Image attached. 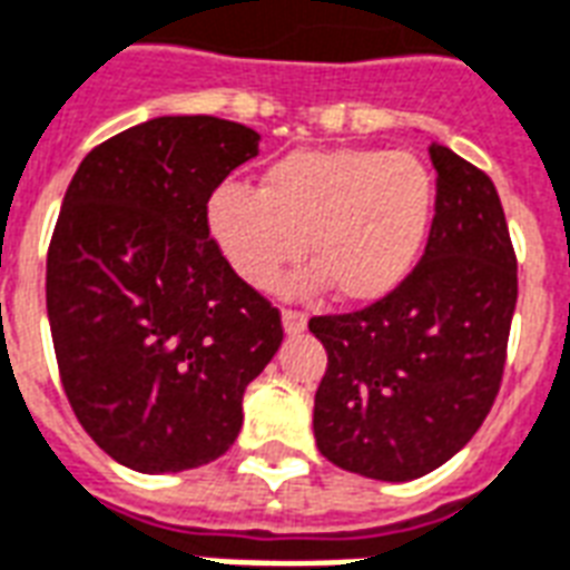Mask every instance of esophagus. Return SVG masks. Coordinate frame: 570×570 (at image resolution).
<instances>
[{
	"instance_id": "34e87169",
	"label": "esophagus",
	"mask_w": 570,
	"mask_h": 570,
	"mask_svg": "<svg viewBox=\"0 0 570 570\" xmlns=\"http://www.w3.org/2000/svg\"><path fill=\"white\" fill-rule=\"evenodd\" d=\"M282 327L288 336H297V333L306 331V315L303 312H294V309H285L282 312Z\"/></svg>"
}]
</instances>
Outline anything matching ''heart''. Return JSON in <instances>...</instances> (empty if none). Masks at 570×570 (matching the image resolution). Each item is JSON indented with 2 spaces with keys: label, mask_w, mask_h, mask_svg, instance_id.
<instances>
[{
  "label": "heart",
  "mask_w": 570,
  "mask_h": 570,
  "mask_svg": "<svg viewBox=\"0 0 570 570\" xmlns=\"http://www.w3.org/2000/svg\"><path fill=\"white\" fill-rule=\"evenodd\" d=\"M435 213V177L412 149H297L269 165L261 188L222 183L207 200L209 237L252 288L288 264H315L285 285H327L342 303H375L409 279Z\"/></svg>",
  "instance_id": "1"
}]
</instances>
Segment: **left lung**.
Here are the masks:
<instances>
[{
  "label": "left lung",
  "mask_w": 570,
  "mask_h": 570,
  "mask_svg": "<svg viewBox=\"0 0 570 570\" xmlns=\"http://www.w3.org/2000/svg\"><path fill=\"white\" fill-rule=\"evenodd\" d=\"M435 216L421 264L387 297L309 331L327 351L318 451L372 481H414L469 444L502 384L517 258L493 179L432 144Z\"/></svg>",
  "instance_id": "1"
}]
</instances>
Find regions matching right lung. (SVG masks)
Masks as SVG:
<instances>
[{
  "instance_id": "right-lung-1",
  "label": "right lung",
  "mask_w": 570,
  "mask_h": 570,
  "mask_svg": "<svg viewBox=\"0 0 570 570\" xmlns=\"http://www.w3.org/2000/svg\"><path fill=\"white\" fill-rule=\"evenodd\" d=\"M219 117H156L89 153L47 252V318L80 426L126 469L219 460L282 345L279 309L209 239L207 200L258 156Z\"/></svg>"
}]
</instances>
